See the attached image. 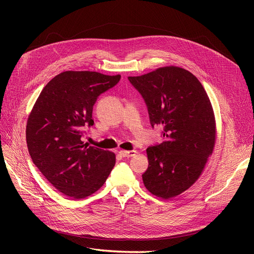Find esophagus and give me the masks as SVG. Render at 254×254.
I'll return each mask as SVG.
<instances>
[{
	"label": "esophagus",
	"instance_id": "obj_1",
	"mask_svg": "<svg viewBox=\"0 0 254 254\" xmlns=\"http://www.w3.org/2000/svg\"><path fill=\"white\" fill-rule=\"evenodd\" d=\"M136 150H130V151H127V150H119L118 151V153L122 155V156H124V157H131V156H134L135 154H136Z\"/></svg>",
	"mask_w": 254,
	"mask_h": 254
}]
</instances>
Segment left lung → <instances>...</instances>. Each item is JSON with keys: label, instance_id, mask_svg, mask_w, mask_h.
<instances>
[{"label": "left lung", "instance_id": "left-lung-1", "mask_svg": "<svg viewBox=\"0 0 254 254\" xmlns=\"http://www.w3.org/2000/svg\"><path fill=\"white\" fill-rule=\"evenodd\" d=\"M141 93L151 126H163L165 141L147 148L142 175L152 194L174 197L201 176L216 140L215 117L205 88L190 71L175 65L128 77Z\"/></svg>", "mask_w": 254, "mask_h": 254}]
</instances>
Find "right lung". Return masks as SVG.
I'll return each instance as SVG.
<instances>
[{
	"instance_id": "1",
	"label": "right lung",
	"mask_w": 254,
	"mask_h": 254,
	"mask_svg": "<svg viewBox=\"0 0 254 254\" xmlns=\"http://www.w3.org/2000/svg\"><path fill=\"white\" fill-rule=\"evenodd\" d=\"M120 75L65 71L38 97L26 123V143L33 163L55 188L75 199L101 189L115 165V154L83 143L91 127L92 107Z\"/></svg>"
}]
</instances>
